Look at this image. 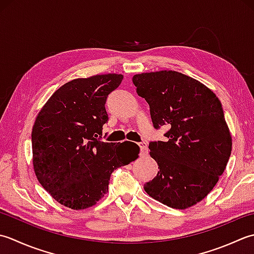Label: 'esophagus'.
Listing matches in <instances>:
<instances>
[{
    "instance_id": "1",
    "label": "esophagus",
    "mask_w": 254,
    "mask_h": 254,
    "mask_svg": "<svg viewBox=\"0 0 254 254\" xmlns=\"http://www.w3.org/2000/svg\"><path fill=\"white\" fill-rule=\"evenodd\" d=\"M139 147H140V154L141 156H146V154H148V146L146 142H139Z\"/></svg>"
}]
</instances>
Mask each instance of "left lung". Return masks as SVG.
I'll return each instance as SVG.
<instances>
[{
  "mask_svg": "<svg viewBox=\"0 0 254 254\" xmlns=\"http://www.w3.org/2000/svg\"><path fill=\"white\" fill-rule=\"evenodd\" d=\"M132 82L150 106L154 128H170L167 140L149 143L160 170L143 189L172 208L192 207L215 188L231 154L219 98L199 81L172 70L134 74Z\"/></svg>",
  "mask_w": 254,
  "mask_h": 254,
  "instance_id": "8db88e82",
  "label": "left lung"
}]
</instances>
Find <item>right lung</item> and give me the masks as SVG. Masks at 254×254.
Here are the masks:
<instances>
[{
    "label": "right lung",
    "mask_w": 254,
    "mask_h": 254,
    "mask_svg": "<svg viewBox=\"0 0 254 254\" xmlns=\"http://www.w3.org/2000/svg\"><path fill=\"white\" fill-rule=\"evenodd\" d=\"M123 74L79 77L60 86L36 117L32 130L33 167L38 182L58 203L80 210L95 205L108 190L115 169L138 158L129 141L104 142L97 137L108 121L107 95Z\"/></svg>",
    "instance_id": "right-lung-1"
}]
</instances>
